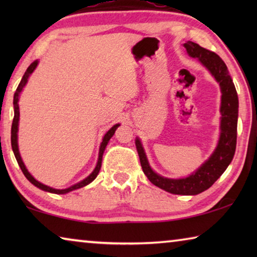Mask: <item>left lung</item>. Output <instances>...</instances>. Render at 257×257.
<instances>
[{
	"label": "left lung",
	"instance_id": "left-lung-1",
	"mask_svg": "<svg viewBox=\"0 0 257 257\" xmlns=\"http://www.w3.org/2000/svg\"><path fill=\"white\" fill-rule=\"evenodd\" d=\"M193 58H197L203 66L212 73L221 87V135L214 153L198 170L184 179H168L152 170L139 139H136V149L142 169L152 184L161 189L176 195H197L206 190L219 179L231 162L237 144L238 95L231 76L223 60L214 52L206 50L194 42L184 44Z\"/></svg>",
	"mask_w": 257,
	"mask_h": 257
}]
</instances>
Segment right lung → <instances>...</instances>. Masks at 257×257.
I'll return each mask as SVG.
<instances>
[{
    "label": "right lung",
    "instance_id": "right-lung-1",
    "mask_svg": "<svg viewBox=\"0 0 257 257\" xmlns=\"http://www.w3.org/2000/svg\"><path fill=\"white\" fill-rule=\"evenodd\" d=\"M37 61H34V62L30 64V66L28 67L27 70H26L25 75L23 77V79H21L20 84L18 86V88H17L16 93H15V97H14V106H15V116H14V121H12V127H11V145H12V150H14V153H15V156L17 159V162H18L19 167L21 169V171L24 172L25 177L27 178V179L32 182L33 185H35L36 187H38V188H41L42 190H45V191H49V193H54V194H67L69 193V191L71 190H75V189H78V188H81V187H84L86 185H88L89 182H92L95 178L97 177L98 172H99V169H101V165H102V158H103V153H104V150H105V147L107 145L108 141H110L111 137L114 135V132L116 130V128L119 127V123L113 125V127L108 130V132L105 134V136H104L103 138V142L101 144V147H99V154H98V161H97V164H96V168H95V170L90 173V175L86 178V179H84L80 182H78V184L73 185L71 187H69V188L67 189H54V188H51V187L49 186H45L41 184V182H38L35 178L30 175V173L28 172L27 169H26L25 164L23 162V160H21L20 158V154H19V150H18V142H17V133H18V122H19V104H18V101H19V94L21 90H23L24 86L26 85V82H27L28 80V77L30 73H32L35 68L37 67Z\"/></svg>",
    "mask_w": 257,
    "mask_h": 257
}]
</instances>
